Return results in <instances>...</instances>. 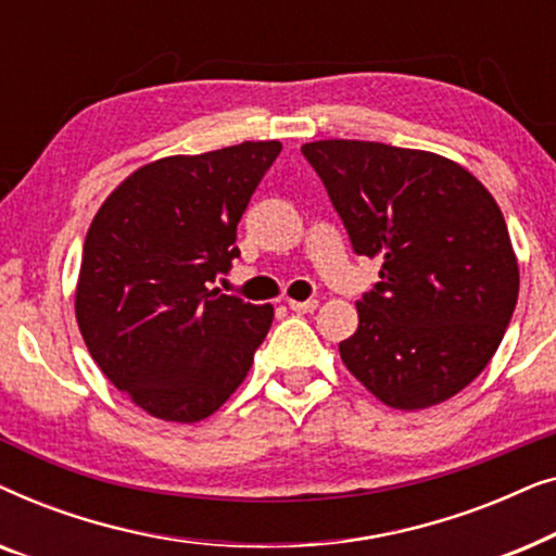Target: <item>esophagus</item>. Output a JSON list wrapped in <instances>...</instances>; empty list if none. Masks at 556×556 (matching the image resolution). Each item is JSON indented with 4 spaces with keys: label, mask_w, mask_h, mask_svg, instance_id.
Instances as JSON below:
<instances>
[{
    "label": "esophagus",
    "mask_w": 556,
    "mask_h": 556,
    "mask_svg": "<svg viewBox=\"0 0 556 556\" xmlns=\"http://www.w3.org/2000/svg\"><path fill=\"white\" fill-rule=\"evenodd\" d=\"M288 308L295 311V314H314L318 308V301H288Z\"/></svg>",
    "instance_id": "1"
}]
</instances>
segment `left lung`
I'll return each instance as SVG.
<instances>
[{
  "label": "left lung",
  "instance_id": "obj_1",
  "mask_svg": "<svg viewBox=\"0 0 556 556\" xmlns=\"http://www.w3.org/2000/svg\"><path fill=\"white\" fill-rule=\"evenodd\" d=\"M356 255L379 283L339 344L346 369L397 409L451 400L485 369L519 299L498 204L473 174L430 151L377 141L303 143Z\"/></svg>",
  "mask_w": 556,
  "mask_h": 556
}]
</instances>
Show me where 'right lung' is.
<instances>
[{
  "instance_id": "obj_1",
  "label": "right lung",
  "mask_w": 556,
  "mask_h": 556,
  "mask_svg": "<svg viewBox=\"0 0 556 556\" xmlns=\"http://www.w3.org/2000/svg\"><path fill=\"white\" fill-rule=\"evenodd\" d=\"M278 141L166 156L113 189L90 223L75 318L113 387L169 422L210 417L238 390L273 306L212 288Z\"/></svg>"
}]
</instances>
